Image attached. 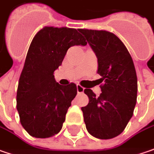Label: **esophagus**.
<instances>
[{
  "label": "esophagus",
  "instance_id": "esophagus-1",
  "mask_svg": "<svg viewBox=\"0 0 154 154\" xmlns=\"http://www.w3.org/2000/svg\"><path fill=\"white\" fill-rule=\"evenodd\" d=\"M77 93H84V87H82L80 84H77Z\"/></svg>",
  "mask_w": 154,
  "mask_h": 154
}]
</instances>
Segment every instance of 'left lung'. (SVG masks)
Returning <instances> with one entry per match:
<instances>
[{"mask_svg":"<svg viewBox=\"0 0 154 154\" xmlns=\"http://www.w3.org/2000/svg\"><path fill=\"white\" fill-rule=\"evenodd\" d=\"M96 53L102 93H84L89 103L82 107L86 128L94 137L109 140L122 134L137 99V76L132 57L122 41L110 32L78 29Z\"/></svg>","mask_w":154,"mask_h":154,"instance_id":"1","label":"left lung"}]
</instances>
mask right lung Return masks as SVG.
Wrapping results in <instances>:
<instances>
[{"mask_svg":"<svg viewBox=\"0 0 154 154\" xmlns=\"http://www.w3.org/2000/svg\"><path fill=\"white\" fill-rule=\"evenodd\" d=\"M78 29L45 26L32 40L17 90L20 123L31 136L49 138L61 130L77 85L56 82L54 71L68 49L87 42Z\"/></svg>","mask_w":154,"mask_h":154,"instance_id":"right-lung-1","label":"right lung"}]
</instances>
